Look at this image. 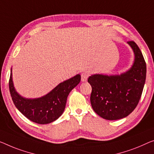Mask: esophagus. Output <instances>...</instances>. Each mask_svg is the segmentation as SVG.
Here are the masks:
<instances>
[{"label":"esophagus","mask_w":154,"mask_h":154,"mask_svg":"<svg viewBox=\"0 0 154 154\" xmlns=\"http://www.w3.org/2000/svg\"><path fill=\"white\" fill-rule=\"evenodd\" d=\"M82 82H86L87 79H88V75L86 74V73H82Z\"/></svg>","instance_id":"esophagus-1"}]
</instances>
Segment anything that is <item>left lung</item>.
<instances>
[{"label": "left lung", "mask_w": 154, "mask_h": 154, "mask_svg": "<svg viewBox=\"0 0 154 154\" xmlns=\"http://www.w3.org/2000/svg\"><path fill=\"white\" fill-rule=\"evenodd\" d=\"M128 45L134 54L132 66L119 75L93 74L88 79L92 87L91 104L101 118L116 120L136 109L145 83L146 67L143 55L134 41Z\"/></svg>", "instance_id": "8db88e82"}]
</instances>
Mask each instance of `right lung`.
Wrapping results in <instances>:
<instances>
[{
  "instance_id": "add662e5",
  "label": "right lung",
  "mask_w": 154,
  "mask_h": 154,
  "mask_svg": "<svg viewBox=\"0 0 154 154\" xmlns=\"http://www.w3.org/2000/svg\"><path fill=\"white\" fill-rule=\"evenodd\" d=\"M80 81L81 75L77 74L61 82L42 97L26 98L16 90L12 79V68H11L9 88L11 99L18 111L33 122L45 125L57 120L63 114L68 95Z\"/></svg>"
}]
</instances>
